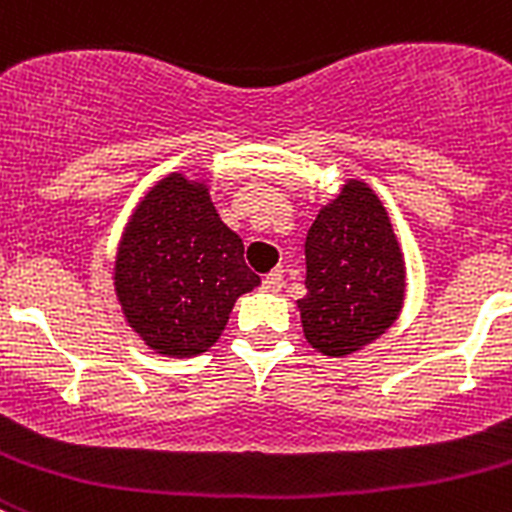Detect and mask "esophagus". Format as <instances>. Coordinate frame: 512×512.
I'll list each match as a JSON object with an SVG mask.
<instances>
[{
	"instance_id": "esophagus-1",
	"label": "esophagus",
	"mask_w": 512,
	"mask_h": 512,
	"mask_svg": "<svg viewBox=\"0 0 512 512\" xmlns=\"http://www.w3.org/2000/svg\"><path fill=\"white\" fill-rule=\"evenodd\" d=\"M282 287H284L282 271H271V274H266V277L261 279V289H264V292H271V295H277Z\"/></svg>"
}]
</instances>
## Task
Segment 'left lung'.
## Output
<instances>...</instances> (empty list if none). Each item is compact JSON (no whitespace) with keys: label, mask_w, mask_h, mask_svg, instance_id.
I'll use <instances>...</instances> for the list:
<instances>
[{"label":"left lung","mask_w":512,"mask_h":512,"mask_svg":"<svg viewBox=\"0 0 512 512\" xmlns=\"http://www.w3.org/2000/svg\"><path fill=\"white\" fill-rule=\"evenodd\" d=\"M302 330L325 356L354 354L395 323L405 292L390 217L364 182H348L305 238Z\"/></svg>","instance_id":"8db88e82"}]
</instances>
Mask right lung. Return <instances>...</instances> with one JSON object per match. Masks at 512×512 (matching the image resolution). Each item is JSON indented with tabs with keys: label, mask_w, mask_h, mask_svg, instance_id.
<instances>
[{
	"label": "right lung",
	"mask_w": 512,
	"mask_h": 512,
	"mask_svg": "<svg viewBox=\"0 0 512 512\" xmlns=\"http://www.w3.org/2000/svg\"><path fill=\"white\" fill-rule=\"evenodd\" d=\"M256 284L243 241L220 220L205 184L182 174L148 192L117 253L115 287L125 318L166 356L207 351L235 300Z\"/></svg>",
	"instance_id": "add662e5"
}]
</instances>
